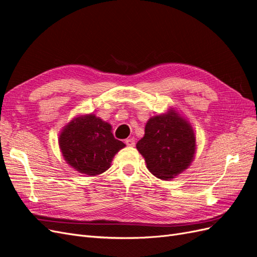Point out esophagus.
<instances>
[{"mask_svg": "<svg viewBox=\"0 0 257 257\" xmlns=\"http://www.w3.org/2000/svg\"><path fill=\"white\" fill-rule=\"evenodd\" d=\"M125 144L128 147H134L135 146V139L134 138H127V139H125Z\"/></svg>", "mask_w": 257, "mask_h": 257, "instance_id": "obj_1", "label": "esophagus"}]
</instances>
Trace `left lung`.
I'll return each mask as SVG.
<instances>
[{
    "mask_svg": "<svg viewBox=\"0 0 257 257\" xmlns=\"http://www.w3.org/2000/svg\"><path fill=\"white\" fill-rule=\"evenodd\" d=\"M149 172L170 180L188 168L196 151V137L190 122L175 108L148 120L145 135L136 145Z\"/></svg>",
    "mask_w": 257,
    "mask_h": 257,
    "instance_id": "1",
    "label": "left lung"
}]
</instances>
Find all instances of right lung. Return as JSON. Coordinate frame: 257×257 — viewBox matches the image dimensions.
I'll return each mask as SVG.
<instances>
[{
	"instance_id": "obj_1",
	"label": "right lung",
	"mask_w": 257,
	"mask_h": 257,
	"mask_svg": "<svg viewBox=\"0 0 257 257\" xmlns=\"http://www.w3.org/2000/svg\"><path fill=\"white\" fill-rule=\"evenodd\" d=\"M109 123L95 114H81L61 131L59 147L69 166L88 176L103 174L114 155L125 147L115 139Z\"/></svg>"
}]
</instances>
